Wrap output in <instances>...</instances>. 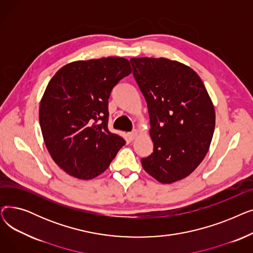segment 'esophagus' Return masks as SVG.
I'll use <instances>...</instances> for the list:
<instances>
[{
  "instance_id": "obj_1",
  "label": "esophagus",
  "mask_w": 253,
  "mask_h": 253,
  "mask_svg": "<svg viewBox=\"0 0 253 253\" xmlns=\"http://www.w3.org/2000/svg\"><path fill=\"white\" fill-rule=\"evenodd\" d=\"M128 136H129V138H130L131 140L135 139V138L138 136V131H137V130H133V131L129 132V133H128Z\"/></svg>"
}]
</instances>
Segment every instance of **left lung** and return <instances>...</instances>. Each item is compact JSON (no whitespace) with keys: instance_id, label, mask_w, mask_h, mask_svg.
Wrapping results in <instances>:
<instances>
[{"instance_id":"left-lung-1","label":"left lung","mask_w":253,"mask_h":253,"mask_svg":"<svg viewBox=\"0 0 253 253\" xmlns=\"http://www.w3.org/2000/svg\"><path fill=\"white\" fill-rule=\"evenodd\" d=\"M133 76L148 103L152 155L143 169L158 181L190 175L205 158L215 127L213 103L190 66L167 58H131Z\"/></svg>"}]
</instances>
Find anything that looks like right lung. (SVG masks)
Returning a JSON list of instances; mask_svg holds the SVG:
<instances>
[{"mask_svg": "<svg viewBox=\"0 0 253 253\" xmlns=\"http://www.w3.org/2000/svg\"><path fill=\"white\" fill-rule=\"evenodd\" d=\"M131 72L127 59L106 57L68 63L50 80L40 103V126L52 159L68 174L96 177L125 144L109 131V98Z\"/></svg>", "mask_w": 253, "mask_h": 253, "instance_id": "add662e5", "label": "right lung"}]
</instances>
